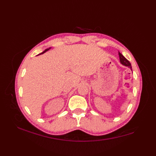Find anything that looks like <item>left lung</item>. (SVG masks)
Returning <instances> with one entry per match:
<instances>
[{
    "instance_id": "8db88e82",
    "label": "left lung",
    "mask_w": 156,
    "mask_h": 156,
    "mask_svg": "<svg viewBox=\"0 0 156 156\" xmlns=\"http://www.w3.org/2000/svg\"><path fill=\"white\" fill-rule=\"evenodd\" d=\"M119 59H120V62L122 65H124L125 66H128V67L130 68L131 70H132V67H131V65L130 64V62H129L127 59H126L123 55H122L120 52H119Z\"/></svg>"
}]
</instances>
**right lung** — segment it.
Returning a JSON list of instances; mask_svg holds the SVG:
<instances>
[{
  "label": "right lung",
  "instance_id": "right-lung-1",
  "mask_svg": "<svg viewBox=\"0 0 156 156\" xmlns=\"http://www.w3.org/2000/svg\"><path fill=\"white\" fill-rule=\"evenodd\" d=\"M50 48H48V49H46L45 51H43L42 53H41V54H44V53H45V52H46V51H48V50H49V49H50Z\"/></svg>",
  "mask_w": 156,
  "mask_h": 156
}]
</instances>
